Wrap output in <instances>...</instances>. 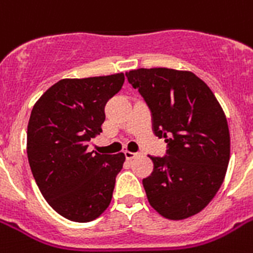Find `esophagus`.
Segmentation results:
<instances>
[{
	"mask_svg": "<svg viewBox=\"0 0 253 253\" xmlns=\"http://www.w3.org/2000/svg\"><path fill=\"white\" fill-rule=\"evenodd\" d=\"M125 156H126L127 160H132V159L138 158V152H130V151H125Z\"/></svg>",
	"mask_w": 253,
	"mask_h": 253,
	"instance_id": "obj_1",
	"label": "esophagus"
}]
</instances>
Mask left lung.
Instances as JSON below:
<instances>
[{"mask_svg":"<svg viewBox=\"0 0 253 253\" xmlns=\"http://www.w3.org/2000/svg\"><path fill=\"white\" fill-rule=\"evenodd\" d=\"M152 115L164 158L150 156L154 172L143 178L148 202L167 219L204 210L223 182L230 162L226 115L211 89L189 71L139 68L126 73Z\"/></svg>","mask_w":253,"mask_h":253,"instance_id":"left-lung-1","label":"left lung"}]
</instances>
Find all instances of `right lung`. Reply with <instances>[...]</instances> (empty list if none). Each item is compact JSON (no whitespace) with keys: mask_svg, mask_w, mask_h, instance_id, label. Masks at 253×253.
I'll return each mask as SVG.
<instances>
[{"mask_svg":"<svg viewBox=\"0 0 253 253\" xmlns=\"http://www.w3.org/2000/svg\"><path fill=\"white\" fill-rule=\"evenodd\" d=\"M125 83L123 73L63 79L34 105L27 126V158L48 205L73 222H90L110 205L125 155L89 152L102 132L105 105Z\"/></svg>","mask_w":253,"mask_h":253,"instance_id":"add662e5","label":"right lung"}]
</instances>
